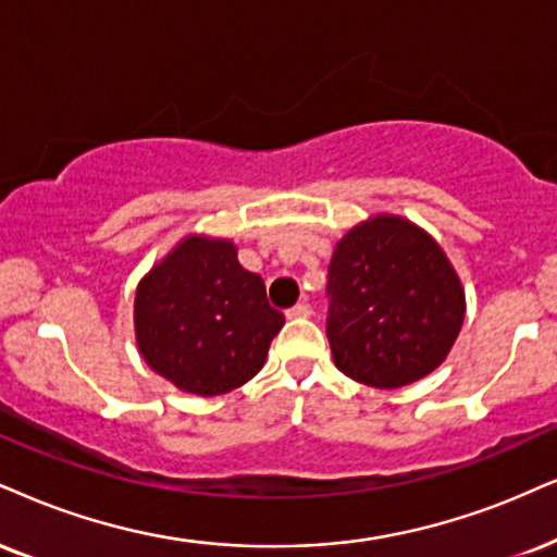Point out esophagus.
Instances as JSON below:
<instances>
[{"mask_svg":"<svg viewBox=\"0 0 557 557\" xmlns=\"http://www.w3.org/2000/svg\"><path fill=\"white\" fill-rule=\"evenodd\" d=\"M286 314H289V318H310L312 305L307 299H301V301H297V305L292 307V310H286Z\"/></svg>","mask_w":557,"mask_h":557,"instance_id":"obj_1","label":"esophagus"}]
</instances>
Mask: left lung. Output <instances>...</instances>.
I'll use <instances>...</instances> for the list:
<instances>
[{
  "label": "left lung",
  "instance_id": "8db88e82",
  "mask_svg": "<svg viewBox=\"0 0 557 557\" xmlns=\"http://www.w3.org/2000/svg\"><path fill=\"white\" fill-rule=\"evenodd\" d=\"M465 292L434 239L400 216L354 226L327 265V341L335 367L395 389L431 374L455 346Z\"/></svg>",
  "mask_w": 557,
  "mask_h": 557
}]
</instances>
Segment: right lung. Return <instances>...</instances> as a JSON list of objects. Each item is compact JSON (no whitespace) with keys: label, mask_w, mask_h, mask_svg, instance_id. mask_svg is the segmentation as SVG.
Masks as SVG:
<instances>
[{"label":"right lung","mask_w":557,"mask_h":557,"mask_svg":"<svg viewBox=\"0 0 557 557\" xmlns=\"http://www.w3.org/2000/svg\"><path fill=\"white\" fill-rule=\"evenodd\" d=\"M134 322L157 374L211 397L260 372L284 314L268 305L263 278L237 263L235 245L188 237L139 284Z\"/></svg>","instance_id":"obj_1"}]
</instances>
